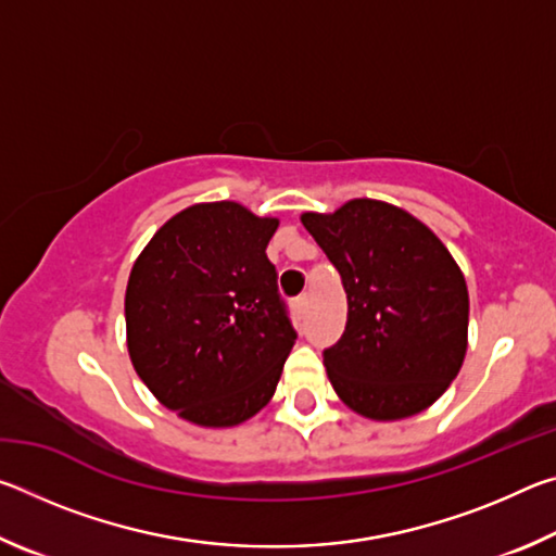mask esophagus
<instances>
[{"label": "esophagus", "mask_w": 556, "mask_h": 556, "mask_svg": "<svg viewBox=\"0 0 556 556\" xmlns=\"http://www.w3.org/2000/svg\"><path fill=\"white\" fill-rule=\"evenodd\" d=\"M308 304H312V299H308V294H301L294 299V312L299 316H304L308 312Z\"/></svg>", "instance_id": "1"}]
</instances>
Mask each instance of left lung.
<instances>
[{"mask_svg": "<svg viewBox=\"0 0 556 556\" xmlns=\"http://www.w3.org/2000/svg\"><path fill=\"white\" fill-rule=\"evenodd\" d=\"M341 275L348 321L324 351L333 390L375 421L431 407L460 370L468 345V289L456 260L425 223L372 199L304 213Z\"/></svg>", "mask_w": 556, "mask_h": 556, "instance_id": "left-lung-1", "label": "left lung"}]
</instances>
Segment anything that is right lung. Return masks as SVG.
I'll return each mask as SVG.
<instances>
[{
    "label": "right lung",
    "instance_id": "obj_1",
    "mask_svg": "<svg viewBox=\"0 0 556 556\" xmlns=\"http://www.w3.org/2000/svg\"><path fill=\"white\" fill-rule=\"evenodd\" d=\"M277 225L235 201L195 203L154 232L129 271L131 365L191 425H242L277 390L296 341L265 252Z\"/></svg>",
    "mask_w": 556,
    "mask_h": 556
}]
</instances>
